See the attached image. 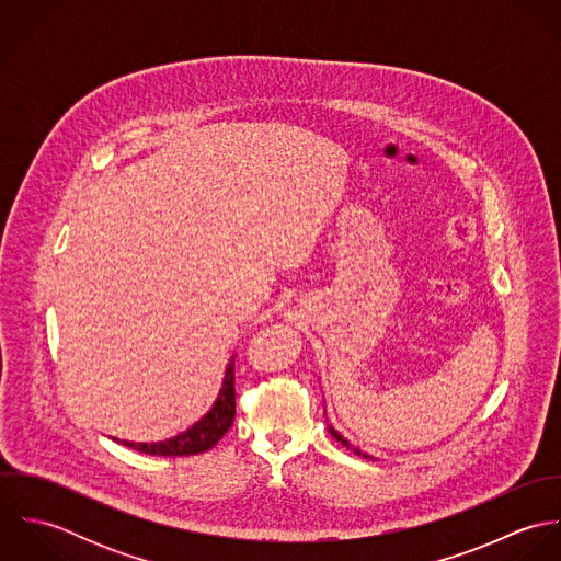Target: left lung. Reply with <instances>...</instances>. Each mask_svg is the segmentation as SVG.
Listing matches in <instances>:
<instances>
[{"label":"left lung","instance_id":"8db88e82","mask_svg":"<svg viewBox=\"0 0 561 561\" xmlns=\"http://www.w3.org/2000/svg\"><path fill=\"white\" fill-rule=\"evenodd\" d=\"M328 430H330V434H332V436H334V438H336V440H339V443H341V445H345V447H347V449H354V454H358V456H363V458H371V456H367V454H363V451H360V449H356V447H352V445H350V443H347V440H345V438H343V436H341V434H339V432H336V430H332V427H328Z\"/></svg>","mask_w":561,"mask_h":561}]
</instances>
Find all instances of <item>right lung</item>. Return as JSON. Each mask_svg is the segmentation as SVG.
I'll use <instances>...</instances> for the list:
<instances>
[{"label": "right lung", "instance_id": "add662e5", "mask_svg": "<svg viewBox=\"0 0 561 561\" xmlns=\"http://www.w3.org/2000/svg\"><path fill=\"white\" fill-rule=\"evenodd\" d=\"M233 419H236V363L231 358V363L227 365V374H225L218 400L211 405V410L201 421H196L190 430L160 443L123 440V445L149 456H196L211 449L229 432V427L233 425Z\"/></svg>", "mask_w": 561, "mask_h": 561}]
</instances>
